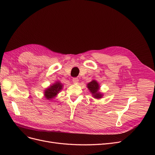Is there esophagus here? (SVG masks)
<instances>
[{
	"mask_svg": "<svg viewBox=\"0 0 155 155\" xmlns=\"http://www.w3.org/2000/svg\"><path fill=\"white\" fill-rule=\"evenodd\" d=\"M72 82H73V83L77 84V83L79 82L78 78H74L72 79Z\"/></svg>",
	"mask_w": 155,
	"mask_h": 155,
	"instance_id": "1",
	"label": "esophagus"
}]
</instances>
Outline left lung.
I'll use <instances>...</instances> for the list:
<instances>
[{
    "instance_id": "1",
    "label": "left lung",
    "mask_w": 155,
    "mask_h": 155,
    "mask_svg": "<svg viewBox=\"0 0 155 155\" xmlns=\"http://www.w3.org/2000/svg\"><path fill=\"white\" fill-rule=\"evenodd\" d=\"M87 89L90 90L93 97L96 99H100L103 97L104 94L100 92V84L96 80H92L91 82L87 84Z\"/></svg>"
}]
</instances>
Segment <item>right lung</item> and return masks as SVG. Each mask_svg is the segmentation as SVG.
Instances as JSON below:
<instances>
[{
    "label": "right lung",
    "instance_id": "add662e5",
    "mask_svg": "<svg viewBox=\"0 0 155 155\" xmlns=\"http://www.w3.org/2000/svg\"><path fill=\"white\" fill-rule=\"evenodd\" d=\"M62 88L63 84L59 81H57L44 90V97L48 100H51L57 97V95L60 93Z\"/></svg>",
    "mask_w": 155,
    "mask_h": 155
}]
</instances>
